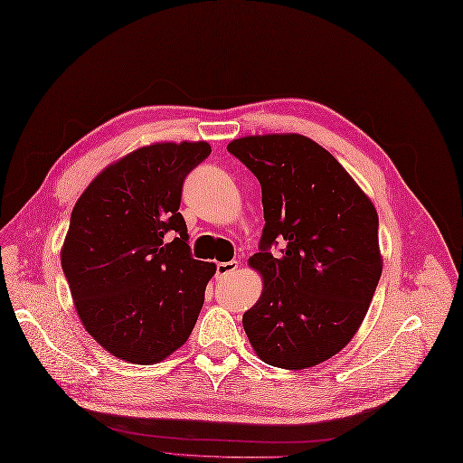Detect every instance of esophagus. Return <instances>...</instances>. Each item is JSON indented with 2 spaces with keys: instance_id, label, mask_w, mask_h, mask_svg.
Returning a JSON list of instances; mask_svg holds the SVG:
<instances>
[{
  "instance_id": "1",
  "label": "esophagus",
  "mask_w": 463,
  "mask_h": 463,
  "mask_svg": "<svg viewBox=\"0 0 463 463\" xmlns=\"http://www.w3.org/2000/svg\"><path fill=\"white\" fill-rule=\"evenodd\" d=\"M239 268V261L232 260V261H220L216 263V275L218 277H226L230 273H233Z\"/></svg>"
}]
</instances>
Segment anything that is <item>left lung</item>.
I'll return each mask as SVG.
<instances>
[{
  "mask_svg": "<svg viewBox=\"0 0 463 463\" xmlns=\"http://www.w3.org/2000/svg\"><path fill=\"white\" fill-rule=\"evenodd\" d=\"M228 150L260 181L263 226L249 263L263 290L243 315L256 354L282 369L332 358L354 337L383 273L379 216L345 167L299 134L241 137ZM280 244V255L270 249Z\"/></svg>",
  "mask_w": 463,
  "mask_h": 463,
  "instance_id": "left-lung-1",
  "label": "left lung"
}]
</instances>
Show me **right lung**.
Segmentation results:
<instances>
[{
    "instance_id": "1",
    "label": "right lung",
    "mask_w": 463,
    "mask_h": 463,
    "mask_svg": "<svg viewBox=\"0 0 463 463\" xmlns=\"http://www.w3.org/2000/svg\"><path fill=\"white\" fill-rule=\"evenodd\" d=\"M205 141L154 143L103 169L73 207L61 269L86 332L113 356L150 365L186 343L214 263L194 260L179 213Z\"/></svg>"
}]
</instances>
